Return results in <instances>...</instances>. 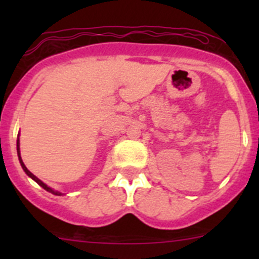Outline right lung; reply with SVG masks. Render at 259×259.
<instances>
[{
  "instance_id": "right-lung-1",
  "label": "right lung",
  "mask_w": 259,
  "mask_h": 259,
  "mask_svg": "<svg viewBox=\"0 0 259 259\" xmlns=\"http://www.w3.org/2000/svg\"><path fill=\"white\" fill-rule=\"evenodd\" d=\"M17 155H18V160H20V164H21V166H22L23 171H25V173L27 174V176L30 177L31 179H33V180H35V182L37 183V184L40 185V187H42L44 189H45V190H48V192H50V193H52V194H55V195H62V193H60V192H56V190L51 189V188L48 187V185H46L45 183H44V182H41V180L38 179L37 177H35V176H33V174L31 173V171L28 170L27 168H26V165H25V164H23L22 159H21V154H20V140H18V138H17Z\"/></svg>"
}]
</instances>
